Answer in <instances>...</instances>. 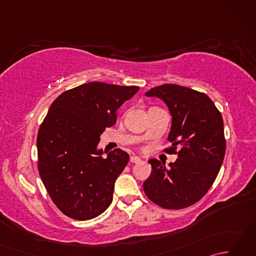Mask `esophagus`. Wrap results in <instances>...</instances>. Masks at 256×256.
<instances>
[{"label":"esophagus","mask_w":256,"mask_h":256,"mask_svg":"<svg viewBox=\"0 0 256 256\" xmlns=\"http://www.w3.org/2000/svg\"><path fill=\"white\" fill-rule=\"evenodd\" d=\"M130 162H133V164H138V162H142V160H140L138 156H131L130 157Z\"/></svg>","instance_id":"34e87169"}]
</instances>
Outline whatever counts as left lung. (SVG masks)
I'll list each match as a JSON object with an SVG mask.
<instances>
[{"mask_svg": "<svg viewBox=\"0 0 256 256\" xmlns=\"http://www.w3.org/2000/svg\"><path fill=\"white\" fill-rule=\"evenodd\" d=\"M145 96L160 98L170 108L172 146L166 150L178 155L170 168L148 160L152 172L143 184L145 194L162 208H187L208 192L218 176L226 148L224 120L208 96L187 86L166 84Z\"/></svg>", "mask_w": 256, "mask_h": 256, "instance_id": "1", "label": "left lung"}]
</instances>
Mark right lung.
<instances>
[{
    "mask_svg": "<svg viewBox=\"0 0 256 256\" xmlns=\"http://www.w3.org/2000/svg\"><path fill=\"white\" fill-rule=\"evenodd\" d=\"M138 89L94 81L52 103L38 130L37 167L52 202L69 218L94 219L111 204L114 182L130 156L116 148L103 158L96 145L116 124L118 108Z\"/></svg>",
    "mask_w": 256,
    "mask_h": 256,
    "instance_id": "obj_1",
    "label": "right lung"
}]
</instances>
